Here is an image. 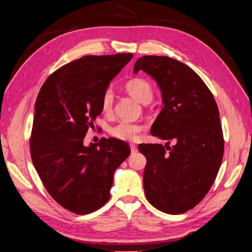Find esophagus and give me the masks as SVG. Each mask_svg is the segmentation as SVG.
Returning <instances> with one entry per match:
<instances>
[{
  "mask_svg": "<svg viewBox=\"0 0 252 252\" xmlns=\"http://www.w3.org/2000/svg\"><path fill=\"white\" fill-rule=\"evenodd\" d=\"M130 147H131V153H132V154H135V153L137 152V147H136L135 145H133V144H132V145H131Z\"/></svg>",
  "mask_w": 252,
  "mask_h": 252,
  "instance_id": "34e87169",
  "label": "esophagus"
}]
</instances>
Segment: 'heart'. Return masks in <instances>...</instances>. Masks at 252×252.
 Segmentation results:
<instances>
[{
    "mask_svg": "<svg viewBox=\"0 0 252 252\" xmlns=\"http://www.w3.org/2000/svg\"><path fill=\"white\" fill-rule=\"evenodd\" d=\"M125 88L127 93L131 94L133 97L141 101V103L146 104L153 97L152 84L144 78L135 77L127 80L125 84ZM112 104H114V94H112V91L110 89H107L103 96H101V110L106 114L110 112L112 109ZM144 129H145V126L138 125V123L122 120L114 126H111L109 133L118 140L133 142L137 140L140 133Z\"/></svg>",
    "mask_w": 252,
    "mask_h": 252,
    "instance_id": "1",
    "label": "heart"
}]
</instances>
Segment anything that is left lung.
Masks as SVG:
<instances>
[{
	"instance_id": "left-lung-1",
	"label": "left lung",
	"mask_w": 252,
	"mask_h": 252,
	"mask_svg": "<svg viewBox=\"0 0 252 252\" xmlns=\"http://www.w3.org/2000/svg\"><path fill=\"white\" fill-rule=\"evenodd\" d=\"M140 70L156 80L164 104L151 133L168 141L165 147L138 145L147 160L144 190L158 210L181 215L205 198L221 167L224 138L219 108L206 83L183 63L143 56L134 66V73Z\"/></svg>"
}]
</instances>
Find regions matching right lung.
I'll return each instance as SVG.
<instances>
[{"instance_id":"right-lung-1","label":"right lung","mask_w":252,"mask_h":252,"mask_svg":"<svg viewBox=\"0 0 252 252\" xmlns=\"http://www.w3.org/2000/svg\"><path fill=\"white\" fill-rule=\"evenodd\" d=\"M132 57L88 55L68 63L46 79L36 97L32 162L53 199L77 215L94 212L109 200L115 171L131 153L117 138L88 147L83 140L100 115L109 82Z\"/></svg>"}]
</instances>
